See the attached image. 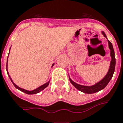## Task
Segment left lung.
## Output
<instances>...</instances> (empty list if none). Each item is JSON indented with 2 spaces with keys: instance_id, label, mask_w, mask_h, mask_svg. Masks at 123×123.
<instances>
[{
  "instance_id": "obj_1",
  "label": "left lung",
  "mask_w": 123,
  "mask_h": 123,
  "mask_svg": "<svg viewBox=\"0 0 123 123\" xmlns=\"http://www.w3.org/2000/svg\"><path fill=\"white\" fill-rule=\"evenodd\" d=\"M102 33L104 35L105 37L107 38L106 35L105 33L102 32ZM108 43L109 48L110 49V56H111V62H110V66L109 70H108L107 74L106 75V76L101 81H99V82H97V83H96L94 85H93V86H82V85L77 84L75 82H74L70 79V77H69V79H70V81L71 82V83L77 90H79L80 92L85 93H94L97 92H99V91L105 88L106 86V85L108 84L110 80H111V79L112 78L113 75H114V71H115V67H116V57H115V53H114V48H113L112 44L108 40Z\"/></svg>"
}]
</instances>
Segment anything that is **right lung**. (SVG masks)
I'll use <instances>...</instances> for the list:
<instances>
[{"instance_id":"obj_1","label":"right lung","mask_w":123,"mask_h":123,"mask_svg":"<svg viewBox=\"0 0 123 123\" xmlns=\"http://www.w3.org/2000/svg\"><path fill=\"white\" fill-rule=\"evenodd\" d=\"M7 58H8V57H7ZM53 65H54V64H53L52 66H53ZM7 64H6V70H7ZM7 72V75H9V79H10V80H12V82H13V85L15 86V87L16 88H17L18 90H20L21 92H22L25 93H27V94H35V93H39L42 90H44V88H46V87L48 86V84H49V81H48V82L45 83V84H44L43 85L41 86H39V88H36L35 90H32V91L26 90L22 89V88H19V87L17 85H16V84H15L13 82V80H12V78H11V77L9 76V74H8V72Z\"/></svg>"}]
</instances>
